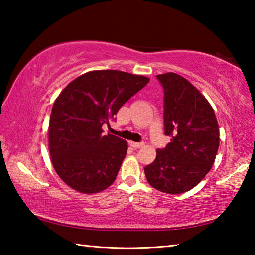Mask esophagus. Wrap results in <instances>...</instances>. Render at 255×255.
<instances>
[{
  "mask_svg": "<svg viewBox=\"0 0 255 255\" xmlns=\"http://www.w3.org/2000/svg\"><path fill=\"white\" fill-rule=\"evenodd\" d=\"M129 144H130V146L133 148H140L144 146V143H135V141H130Z\"/></svg>",
  "mask_w": 255,
  "mask_h": 255,
  "instance_id": "esophagus-1",
  "label": "esophagus"
}]
</instances>
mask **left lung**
<instances>
[{"label":"left lung","mask_w":255,"mask_h":255,"mask_svg":"<svg viewBox=\"0 0 255 255\" xmlns=\"http://www.w3.org/2000/svg\"><path fill=\"white\" fill-rule=\"evenodd\" d=\"M164 89L166 147L144 169L153 188L170 195L187 192L210 171L219 147L218 123L213 107L188 80L175 73L156 75Z\"/></svg>","instance_id":"8db88e82"}]
</instances>
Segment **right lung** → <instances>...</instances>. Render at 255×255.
Instances as JSON below:
<instances>
[{
	"label": "right lung",
	"mask_w": 255,
	"mask_h": 255,
	"mask_svg": "<svg viewBox=\"0 0 255 255\" xmlns=\"http://www.w3.org/2000/svg\"><path fill=\"white\" fill-rule=\"evenodd\" d=\"M148 82L122 71H92L60 92L49 119V153L56 173L68 187L97 193L114 183L128 145L117 136L103 135L102 125Z\"/></svg>",
	"instance_id": "obj_1"
}]
</instances>
